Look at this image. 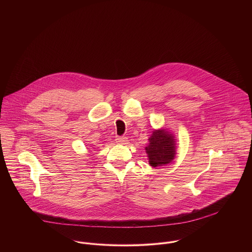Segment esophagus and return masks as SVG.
<instances>
[{
    "label": "esophagus",
    "mask_w": 252,
    "mask_h": 252,
    "mask_svg": "<svg viewBox=\"0 0 252 252\" xmlns=\"http://www.w3.org/2000/svg\"><path fill=\"white\" fill-rule=\"evenodd\" d=\"M115 141H116L117 144H126L128 142V139L126 137H117Z\"/></svg>",
    "instance_id": "1"
}]
</instances>
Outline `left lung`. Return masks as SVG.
I'll list each match as a JSON object with an SVG mask.
<instances>
[{
  "label": "left lung",
  "mask_w": 252,
  "mask_h": 252,
  "mask_svg": "<svg viewBox=\"0 0 252 252\" xmlns=\"http://www.w3.org/2000/svg\"><path fill=\"white\" fill-rule=\"evenodd\" d=\"M145 152L151 167H160L172 163L177 154L175 135L166 128L153 130L148 139Z\"/></svg>",
  "instance_id": "obj_1"
}]
</instances>
